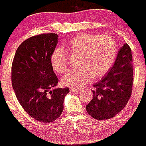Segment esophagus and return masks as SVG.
<instances>
[{
    "label": "esophagus",
    "instance_id": "obj_1",
    "mask_svg": "<svg viewBox=\"0 0 146 146\" xmlns=\"http://www.w3.org/2000/svg\"><path fill=\"white\" fill-rule=\"evenodd\" d=\"M71 92H75V93H77V92H79L80 91V90L78 89V88H71Z\"/></svg>",
    "mask_w": 146,
    "mask_h": 146
}]
</instances>
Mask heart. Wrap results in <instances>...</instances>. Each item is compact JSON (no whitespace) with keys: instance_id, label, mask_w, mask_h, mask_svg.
<instances>
[{"instance_id":"1","label":"heart","mask_w":146,"mask_h":146,"mask_svg":"<svg viewBox=\"0 0 146 146\" xmlns=\"http://www.w3.org/2000/svg\"><path fill=\"white\" fill-rule=\"evenodd\" d=\"M117 46L110 36L98 34H82L66 45V50L58 47L52 51L50 63L57 73H65L70 67V55L79 56L80 68L70 70L62 78L64 86L81 88L93 78L102 77L110 70L116 58Z\"/></svg>"}]
</instances>
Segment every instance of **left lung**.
I'll return each mask as SVG.
<instances>
[{"mask_svg":"<svg viewBox=\"0 0 146 146\" xmlns=\"http://www.w3.org/2000/svg\"><path fill=\"white\" fill-rule=\"evenodd\" d=\"M131 50L127 43L119 50L115 64L103 79L94 84L93 99L86 106L92 117L104 120L112 118L127 104L133 86Z\"/></svg>","mask_w":146,"mask_h":146,"instance_id":"1","label":"left lung"}]
</instances>
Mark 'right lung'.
Returning a JSON list of instances; mask_svg holds the SVG:
<instances>
[{"label": "right lung", "instance_id": "add662e5", "mask_svg": "<svg viewBox=\"0 0 146 146\" xmlns=\"http://www.w3.org/2000/svg\"><path fill=\"white\" fill-rule=\"evenodd\" d=\"M58 34H41L18 47L12 64V85L19 104L29 116L50 123L62 114L69 88H53L58 83L50 63Z\"/></svg>", "mask_w": 146, "mask_h": 146}]
</instances>
